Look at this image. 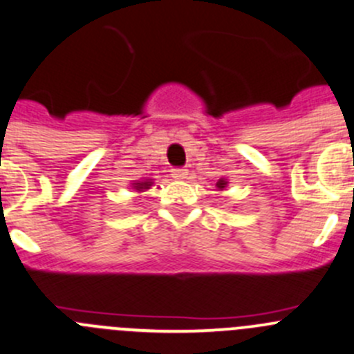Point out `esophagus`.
<instances>
[{
  "label": "esophagus",
  "mask_w": 354,
  "mask_h": 354,
  "mask_svg": "<svg viewBox=\"0 0 354 354\" xmlns=\"http://www.w3.org/2000/svg\"><path fill=\"white\" fill-rule=\"evenodd\" d=\"M171 173H173L174 180H185L187 178V169L185 167H173Z\"/></svg>",
  "instance_id": "esophagus-1"
}]
</instances>
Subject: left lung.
<instances>
[{
	"mask_svg": "<svg viewBox=\"0 0 354 354\" xmlns=\"http://www.w3.org/2000/svg\"><path fill=\"white\" fill-rule=\"evenodd\" d=\"M216 187H218V188H221V190H223V188L226 187V181H225V180H219L218 183H216Z\"/></svg>",
	"mask_w": 354,
	"mask_h": 354,
	"instance_id": "8db88e82",
	"label": "left lung"
}]
</instances>
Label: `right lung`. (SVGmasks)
I'll return each mask as SVG.
<instances>
[{"label": "right lung", "instance_id": "right-lung-1", "mask_svg": "<svg viewBox=\"0 0 354 354\" xmlns=\"http://www.w3.org/2000/svg\"><path fill=\"white\" fill-rule=\"evenodd\" d=\"M136 187V190H143V188H150L152 181H142V183H133Z\"/></svg>", "mask_w": 354, "mask_h": 354}]
</instances>
